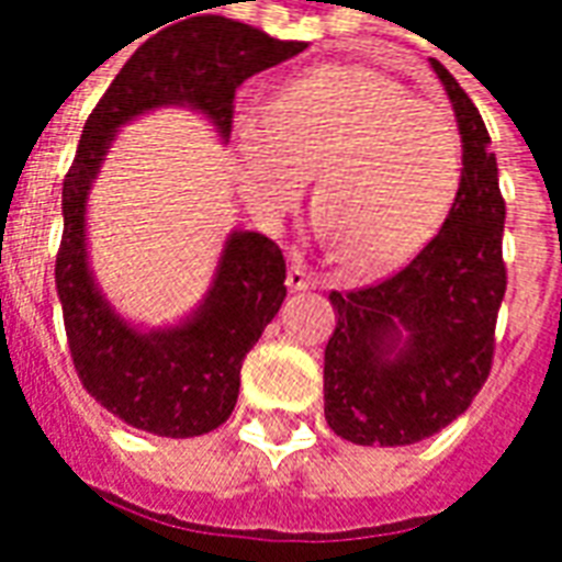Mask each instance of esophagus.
<instances>
[{
	"instance_id": "obj_1",
	"label": "esophagus",
	"mask_w": 562,
	"mask_h": 562,
	"mask_svg": "<svg viewBox=\"0 0 562 562\" xmlns=\"http://www.w3.org/2000/svg\"><path fill=\"white\" fill-rule=\"evenodd\" d=\"M308 284H312V274H308L306 262H303V256L290 254V269H288V288L290 290H308Z\"/></svg>"
}]
</instances>
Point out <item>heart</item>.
<instances>
[{"label": "heart", "mask_w": 562, "mask_h": 562, "mask_svg": "<svg viewBox=\"0 0 562 562\" xmlns=\"http://www.w3.org/2000/svg\"><path fill=\"white\" fill-rule=\"evenodd\" d=\"M237 182L254 213L288 220L315 172V213L346 266L390 269L424 250L458 201L464 138L442 104L364 64L288 79L232 120Z\"/></svg>", "instance_id": "obj_1"}]
</instances>
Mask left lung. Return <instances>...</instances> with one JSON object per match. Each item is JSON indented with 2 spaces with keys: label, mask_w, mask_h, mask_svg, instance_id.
I'll return each mask as SVG.
<instances>
[{
  "label": "left lung",
  "mask_w": 562,
  "mask_h": 562,
  "mask_svg": "<svg viewBox=\"0 0 562 562\" xmlns=\"http://www.w3.org/2000/svg\"><path fill=\"white\" fill-rule=\"evenodd\" d=\"M464 138V179L439 235L393 278L330 293L337 327L325 346L327 427L356 446H414L464 414L495 356L507 290L504 198L492 138L439 61Z\"/></svg>",
  "instance_id": "8db88e82"
}]
</instances>
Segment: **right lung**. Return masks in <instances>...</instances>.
<instances>
[{"instance_id": "1", "label": "right lung", "mask_w": 562, "mask_h": 562, "mask_svg": "<svg viewBox=\"0 0 562 562\" xmlns=\"http://www.w3.org/2000/svg\"><path fill=\"white\" fill-rule=\"evenodd\" d=\"M306 43L222 14H194L150 36L116 74L79 135L64 179V235L55 284L79 380L135 430L188 439L235 412L240 364L288 296L284 254L259 232L225 237L213 284L184 322L157 330L130 325L98 288L86 247V203L120 126L157 108L201 111L222 142L232 135L244 79L300 55Z\"/></svg>"}]
</instances>
